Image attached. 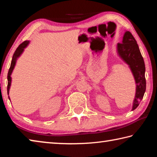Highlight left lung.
<instances>
[{"instance_id": "1", "label": "left lung", "mask_w": 157, "mask_h": 157, "mask_svg": "<svg viewBox=\"0 0 157 157\" xmlns=\"http://www.w3.org/2000/svg\"><path fill=\"white\" fill-rule=\"evenodd\" d=\"M117 50L121 57L129 66L136 84V91L132 110L139 105L146 89L145 78V66L139 46L134 37L129 31H126L122 43L117 45Z\"/></svg>"}]
</instances>
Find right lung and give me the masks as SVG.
<instances>
[{
    "mask_svg": "<svg viewBox=\"0 0 157 157\" xmlns=\"http://www.w3.org/2000/svg\"><path fill=\"white\" fill-rule=\"evenodd\" d=\"M28 44H29L28 41H25L24 42H23L22 44H21L17 48V50H16V51L14 53V55H13V57H12L11 65H10V68L9 71H8V75H7V81H8V82H7V94H8V95H9L10 85H11V80H12L11 74L13 71V69H14V66H15L16 61H17V58L20 56L21 53L23 52V50H24L25 48L28 46Z\"/></svg>",
    "mask_w": 157,
    "mask_h": 157,
    "instance_id": "1",
    "label": "right lung"
}]
</instances>
